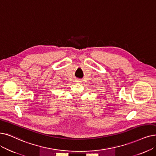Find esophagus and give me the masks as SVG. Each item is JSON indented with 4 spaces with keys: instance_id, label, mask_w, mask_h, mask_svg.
I'll return each instance as SVG.
<instances>
[{
    "instance_id": "34e87169",
    "label": "esophagus",
    "mask_w": 156,
    "mask_h": 156,
    "mask_svg": "<svg viewBox=\"0 0 156 156\" xmlns=\"http://www.w3.org/2000/svg\"><path fill=\"white\" fill-rule=\"evenodd\" d=\"M76 82H77V83H81V80H79V79H77V80H76Z\"/></svg>"
}]
</instances>
